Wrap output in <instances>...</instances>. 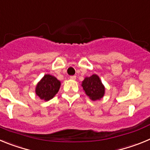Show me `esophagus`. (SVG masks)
I'll list each match as a JSON object with an SVG mask.
<instances>
[{"mask_svg": "<svg viewBox=\"0 0 150 150\" xmlns=\"http://www.w3.org/2000/svg\"><path fill=\"white\" fill-rule=\"evenodd\" d=\"M76 76H70V79H73V80H75V79H76Z\"/></svg>", "mask_w": 150, "mask_h": 150, "instance_id": "34e87169", "label": "esophagus"}]
</instances>
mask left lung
Returning <instances> with one entry per match:
<instances>
[{
    "mask_svg": "<svg viewBox=\"0 0 150 150\" xmlns=\"http://www.w3.org/2000/svg\"><path fill=\"white\" fill-rule=\"evenodd\" d=\"M81 86L86 95L94 101L100 100L105 94V87L97 74L85 77Z\"/></svg>",
    "mask_w": 150,
    "mask_h": 150,
    "instance_id": "8db88e82",
    "label": "left lung"
}]
</instances>
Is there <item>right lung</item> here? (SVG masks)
Returning a JSON list of instances; mask_svg holds the SVG:
<instances>
[{
    "mask_svg": "<svg viewBox=\"0 0 150 150\" xmlns=\"http://www.w3.org/2000/svg\"><path fill=\"white\" fill-rule=\"evenodd\" d=\"M60 86L61 82L56 77L45 74L36 86L35 93L41 100L48 101L58 93Z\"/></svg>",
    "mask_w": 150,
    "mask_h": 150,
    "instance_id": "obj_1",
    "label": "right lung"
}]
</instances>
